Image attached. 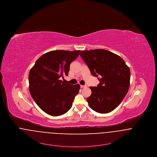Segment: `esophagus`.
<instances>
[{
  "label": "esophagus",
  "instance_id": "esophagus-1",
  "mask_svg": "<svg viewBox=\"0 0 157 157\" xmlns=\"http://www.w3.org/2000/svg\"><path fill=\"white\" fill-rule=\"evenodd\" d=\"M87 86L86 85H80V87L81 88H83V87H86Z\"/></svg>",
  "mask_w": 157,
  "mask_h": 157
}]
</instances>
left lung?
I'll return each mask as SVG.
<instances>
[{
	"instance_id": "8db88e82",
	"label": "left lung",
	"mask_w": 157,
	"mask_h": 157,
	"mask_svg": "<svg viewBox=\"0 0 157 157\" xmlns=\"http://www.w3.org/2000/svg\"><path fill=\"white\" fill-rule=\"evenodd\" d=\"M80 56L92 75L98 77L97 87H90L91 95L87 98L90 107L100 113L114 110L128 91L130 70L119 56L103 49L80 52Z\"/></svg>"
}]
</instances>
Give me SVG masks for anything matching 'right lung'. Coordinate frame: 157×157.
<instances>
[{
  "instance_id": "obj_1",
  "label": "right lung",
  "mask_w": 157,
  "mask_h": 157,
  "mask_svg": "<svg viewBox=\"0 0 157 157\" xmlns=\"http://www.w3.org/2000/svg\"><path fill=\"white\" fill-rule=\"evenodd\" d=\"M80 50H54L40 57L29 74V91L36 104L53 116L65 114L72 107L80 86L72 85L60 78L68 75L70 65Z\"/></svg>"
}]
</instances>
